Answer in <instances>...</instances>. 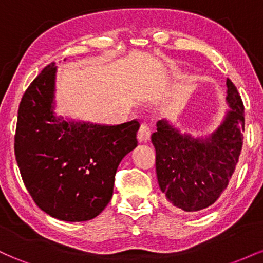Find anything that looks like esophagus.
I'll use <instances>...</instances> for the list:
<instances>
[{
	"instance_id": "34e87169",
	"label": "esophagus",
	"mask_w": 263,
	"mask_h": 263,
	"mask_svg": "<svg viewBox=\"0 0 263 263\" xmlns=\"http://www.w3.org/2000/svg\"><path fill=\"white\" fill-rule=\"evenodd\" d=\"M151 137V127L147 123H142L140 129H138V141L147 142Z\"/></svg>"
}]
</instances>
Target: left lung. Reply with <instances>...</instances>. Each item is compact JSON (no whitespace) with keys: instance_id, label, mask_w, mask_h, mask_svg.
Segmentation results:
<instances>
[{"instance_id":"obj_1","label":"left lung","mask_w":263,"mask_h":263,"mask_svg":"<svg viewBox=\"0 0 263 263\" xmlns=\"http://www.w3.org/2000/svg\"><path fill=\"white\" fill-rule=\"evenodd\" d=\"M230 110L219 127L205 137L182 134L167 120L152 135L156 172L167 205L178 211H199L215 203L230 182L242 148L243 104L236 86L226 80Z\"/></svg>"}]
</instances>
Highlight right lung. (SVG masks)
I'll return each instance as SVG.
<instances>
[{"label": "right lung", "mask_w": 263, "mask_h": 263, "mask_svg": "<svg viewBox=\"0 0 263 263\" xmlns=\"http://www.w3.org/2000/svg\"><path fill=\"white\" fill-rule=\"evenodd\" d=\"M57 66L50 63L23 93L14 155L34 203L64 221L91 220L112 198L120 162L137 146L140 123L80 122L54 112Z\"/></svg>", "instance_id": "add662e5"}]
</instances>
